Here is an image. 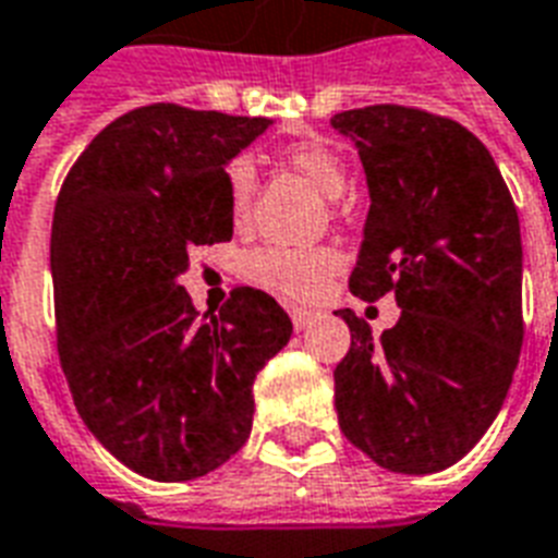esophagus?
Returning <instances> with one entry per match:
<instances>
[{
    "label": "esophagus",
    "instance_id": "1",
    "mask_svg": "<svg viewBox=\"0 0 558 558\" xmlns=\"http://www.w3.org/2000/svg\"><path fill=\"white\" fill-rule=\"evenodd\" d=\"M289 318H292V327H295V330H304V327L313 322V313H307V310L289 307Z\"/></svg>",
    "mask_w": 558,
    "mask_h": 558
}]
</instances>
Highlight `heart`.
Returning <instances> with one entry per match:
<instances>
[{
	"instance_id": "1",
	"label": "heart",
	"mask_w": 558,
	"mask_h": 558,
	"mask_svg": "<svg viewBox=\"0 0 558 558\" xmlns=\"http://www.w3.org/2000/svg\"><path fill=\"white\" fill-rule=\"evenodd\" d=\"M280 157L289 169L316 184V190L336 198L348 184L345 160L325 140L304 137L287 143L280 148ZM257 193V172L248 157H233L225 166V195L231 207V219L242 225L248 219L251 204ZM339 254L327 245L313 248H287V245H263L251 251L242 263V275L254 287L266 289L271 295L287 298V301H313L325 292L336 271H339Z\"/></svg>"
}]
</instances>
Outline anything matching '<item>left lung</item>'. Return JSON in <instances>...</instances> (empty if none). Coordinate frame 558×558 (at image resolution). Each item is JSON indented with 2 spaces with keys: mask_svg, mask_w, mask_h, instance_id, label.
Segmentation results:
<instances>
[{
  "mask_svg": "<svg viewBox=\"0 0 558 558\" xmlns=\"http://www.w3.org/2000/svg\"><path fill=\"white\" fill-rule=\"evenodd\" d=\"M333 128L354 140L368 219L348 287L392 292L401 318L372 339L351 310L336 365L345 439L395 474H433L465 457L504 407L515 374L521 225L495 157L468 128L430 110L368 105Z\"/></svg>",
  "mask_w": 558,
  "mask_h": 558,
  "instance_id": "8db88e82",
  "label": "left lung"
}]
</instances>
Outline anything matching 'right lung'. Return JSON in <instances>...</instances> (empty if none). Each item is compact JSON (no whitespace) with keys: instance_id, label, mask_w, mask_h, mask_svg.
<instances>
[{"instance_id":"1","label":"right lung","mask_w":558,"mask_h":558,"mask_svg":"<svg viewBox=\"0 0 558 558\" xmlns=\"http://www.w3.org/2000/svg\"><path fill=\"white\" fill-rule=\"evenodd\" d=\"M269 128L169 101L128 110L63 178L52 222L58 354L72 401L148 480L210 474L245 445L254 377L292 336L263 289L198 313L178 283L198 245L233 236L225 163Z\"/></svg>"}]
</instances>
